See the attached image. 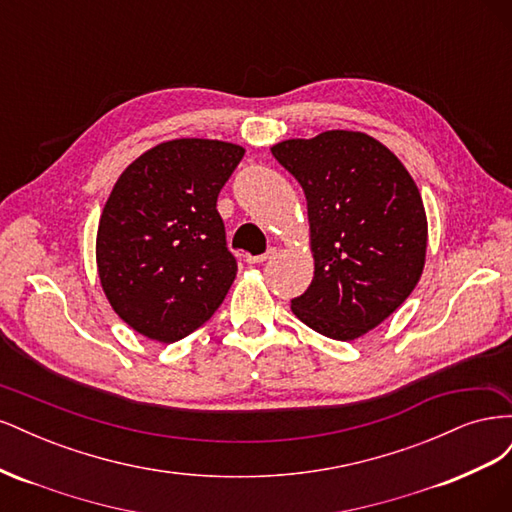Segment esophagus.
<instances>
[{
  "label": "esophagus",
  "mask_w": 512,
  "mask_h": 512,
  "mask_svg": "<svg viewBox=\"0 0 512 512\" xmlns=\"http://www.w3.org/2000/svg\"><path fill=\"white\" fill-rule=\"evenodd\" d=\"M275 254H277L275 247H269V250H267L265 254H260V256H247V262H250V265H262V262L271 260Z\"/></svg>",
  "instance_id": "1"
}]
</instances>
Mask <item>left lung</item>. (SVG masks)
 Listing matches in <instances>:
<instances>
[{"label": "left lung", "instance_id": "1", "mask_svg": "<svg viewBox=\"0 0 512 512\" xmlns=\"http://www.w3.org/2000/svg\"><path fill=\"white\" fill-rule=\"evenodd\" d=\"M271 153L307 198L314 280L292 299V314L324 337L352 342L389 318L421 280V192L395 153L365 132L290 138Z\"/></svg>", "mask_w": 512, "mask_h": 512}]
</instances>
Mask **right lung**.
<instances>
[{"label": "right lung", "mask_w": 512, "mask_h": 512, "mask_svg": "<svg viewBox=\"0 0 512 512\" xmlns=\"http://www.w3.org/2000/svg\"><path fill=\"white\" fill-rule=\"evenodd\" d=\"M243 153L211 138H175L138 156L113 185L98 224V275L136 333L173 344L222 305L237 260L215 205Z\"/></svg>", "instance_id": "obj_1"}]
</instances>
